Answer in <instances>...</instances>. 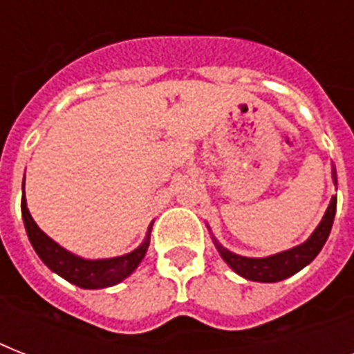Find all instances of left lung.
<instances>
[{
    "mask_svg": "<svg viewBox=\"0 0 354 354\" xmlns=\"http://www.w3.org/2000/svg\"><path fill=\"white\" fill-rule=\"evenodd\" d=\"M333 180L336 183V171L333 167ZM335 213H336V196H333L329 207H327V213L324 215L319 226L316 227V232L310 235L307 242H303L299 246L292 248V250H286V252H281L277 255H272V257L264 259H250V257H241L236 253H232L226 248H222L218 242H215L218 252H221L222 259L226 261L236 274L246 277L250 281H261V283H275V281H283L286 277H290L296 272L307 266L310 261H313L316 255L319 253V250L324 248L325 241L330 233V227H333V222H335Z\"/></svg>",
    "mask_w": 354,
    "mask_h": 354,
    "instance_id": "left-lung-1",
    "label": "left lung"
}]
</instances>
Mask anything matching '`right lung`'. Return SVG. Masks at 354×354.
Instances as JSON below:
<instances>
[{"instance_id":"right-lung-1","label":"right lung","mask_w":354,"mask_h":354,"mask_svg":"<svg viewBox=\"0 0 354 354\" xmlns=\"http://www.w3.org/2000/svg\"><path fill=\"white\" fill-rule=\"evenodd\" d=\"M21 216H24L25 230L29 235V241L38 253V257L46 263L47 268H51L55 274L64 277L69 283L80 286V288H104V286L118 285L119 281L132 274L138 268V264L143 261L147 248H149L150 235L145 239V242L132 253H127L122 257L102 259V261H86L82 257H77L73 253L66 252L62 246L49 239L40 227L32 221L25 194L21 196Z\"/></svg>"}]
</instances>
